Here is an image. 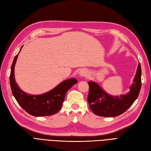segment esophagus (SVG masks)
I'll return each instance as SVG.
<instances>
[{"instance_id": "34e87169", "label": "esophagus", "mask_w": 151, "mask_h": 151, "mask_svg": "<svg viewBox=\"0 0 151 151\" xmlns=\"http://www.w3.org/2000/svg\"><path fill=\"white\" fill-rule=\"evenodd\" d=\"M86 70L85 69H81L79 73V74L81 77H84L86 76Z\"/></svg>"}]
</instances>
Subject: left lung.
<instances>
[{
    "mask_svg": "<svg viewBox=\"0 0 151 151\" xmlns=\"http://www.w3.org/2000/svg\"><path fill=\"white\" fill-rule=\"evenodd\" d=\"M141 74L139 63L130 91L120 96L109 94L96 82L89 81L88 101L91 110L95 115L104 117H115L126 111L138 98L142 84Z\"/></svg>",
    "mask_w": 151,
    "mask_h": 151,
    "instance_id": "1",
    "label": "left lung"
}]
</instances>
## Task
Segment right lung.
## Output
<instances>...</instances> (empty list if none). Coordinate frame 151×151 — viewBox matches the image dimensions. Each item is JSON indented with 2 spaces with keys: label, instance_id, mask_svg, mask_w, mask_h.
I'll return each instance as SVG.
<instances>
[{
  "label": "right lung",
  "instance_id": "1",
  "mask_svg": "<svg viewBox=\"0 0 151 151\" xmlns=\"http://www.w3.org/2000/svg\"><path fill=\"white\" fill-rule=\"evenodd\" d=\"M22 47L14 58L11 66L10 85L14 97L20 106L31 115L45 116L54 115L61 109L67 92L77 83V81L76 78L66 79L48 92L42 94L33 95L24 92L19 88L14 77V67Z\"/></svg>",
  "mask_w": 151,
  "mask_h": 151
}]
</instances>
